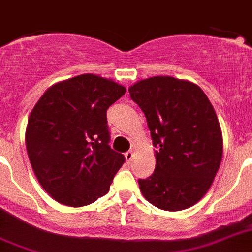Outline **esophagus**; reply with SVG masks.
I'll list each match as a JSON object with an SVG mask.
<instances>
[{
  "instance_id": "1",
  "label": "esophagus",
  "mask_w": 252,
  "mask_h": 252,
  "mask_svg": "<svg viewBox=\"0 0 252 252\" xmlns=\"http://www.w3.org/2000/svg\"><path fill=\"white\" fill-rule=\"evenodd\" d=\"M124 157H126V161H128V163H130V161L133 160V158H134V153H133V150H129V152H126V154H124Z\"/></svg>"
}]
</instances>
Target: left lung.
I'll return each instance as SVG.
<instances>
[{
    "label": "left lung",
    "mask_w": 252,
    "mask_h": 252,
    "mask_svg": "<svg viewBox=\"0 0 252 252\" xmlns=\"http://www.w3.org/2000/svg\"><path fill=\"white\" fill-rule=\"evenodd\" d=\"M147 118L157 148L155 170L139 179L143 196L157 208L180 211L210 189L222 159V133L214 107L197 84L170 76L129 87Z\"/></svg>",
    "instance_id": "obj_1"
}]
</instances>
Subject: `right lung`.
I'll use <instances>...</instances> for the list:
<instances>
[{
  "mask_svg": "<svg viewBox=\"0 0 252 252\" xmlns=\"http://www.w3.org/2000/svg\"><path fill=\"white\" fill-rule=\"evenodd\" d=\"M126 91L113 79L84 73L42 94L25 142L32 170L52 199L79 208L109 191L126 158L108 145L107 109Z\"/></svg>",
  "mask_w": 252,
  "mask_h": 252,
  "instance_id": "1",
  "label": "right lung"
}]
</instances>
